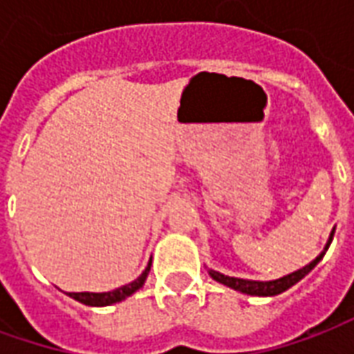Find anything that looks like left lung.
<instances>
[{
    "label": "left lung",
    "instance_id": "8db88e82",
    "mask_svg": "<svg viewBox=\"0 0 354 354\" xmlns=\"http://www.w3.org/2000/svg\"><path fill=\"white\" fill-rule=\"evenodd\" d=\"M334 231L335 230H332V233H330V239H328L324 250H322L311 263H307V266L301 267V269H297V271L286 274V277H281V279H277V281H248V279H237V277H227V274L218 273L214 269H208V274H210L216 282H222L225 286H230V288L233 290H239V292L248 294V296H277V294H282L284 290L292 288L296 282L301 281L305 274L309 273L313 267L322 260V256L326 254L328 246H330L332 239H334Z\"/></svg>",
    "mask_w": 354,
    "mask_h": 354
}]
</instances>
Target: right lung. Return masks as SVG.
Returning <instances> with one entry per match:
<instances>
[{"instance_id":"1","label":"right lung","mask_w":354,"mask_h":354,"mask_svg":"<svg viewBox=\"0 0 354 354\" xmlns=\"http://www.w3.org/2000/svg\"><path fill=\"white\" fill-rule=\"evenodd\" d=\"M149 269H151V260H149L147 267L144 269V273L140 274L136 281L129 282V284H124L121 288L111 290V292H100V294H94V292H68V296L73 297V299L80 301V304L91 305V307H104V305L117 304V301H123V299H127L129 296H132L136 290H140L144 286L147 274H149Z\"/></svg>"}]
</instances>
